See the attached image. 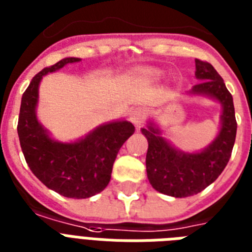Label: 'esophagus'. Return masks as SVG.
<instances>
[{
    "instance_id": "obj_1",
    "label": "esophagus",
    "mask_w": 252,
    "mask_h": 252,
    "mask_svg": "<svg viewBox=\"0 0 252 252\" xmlns=\"http://www.w3.org/2000/svg\"><path fill=\"white\" fill-rule=\"evenodd\" d=\"M129 119L134 126H137V128H140V126L144 124V122H145L146 119L145 108H142V107H136V108H133V110L130 111Z\"/></svg>"
}]
</instances>
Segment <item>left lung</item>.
<instances>
[{"label":"left lung","mask_w":252,"mask_h":252,"mask_svg":"<svg viewBox=\"0 0 252 252\" xmlns=\"http://www.w3.org/2000/svg\"><path fill=\"white\" fill-rule=\"evenodd\" d=\"M196 77L201 80L192 87V94H205L222 103V128L207 149L187 154L174 149L159 130L149 124L142 128L149 148L146 153V172L154 189L174 197L196 195L212 184L226 167L237 134L233 96L223 80L209 63L196 59Z\"/></svg>","instance_id":"left-lung-1"}]
</instances>
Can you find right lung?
<instances>
[{"instance_id": "right-lung-1", "label": "right lung", "mask_w": 252, "mask_h": 252, "mask_svg": "<svg viewBox=\"0 0 252 252\" xmlns=\"http://www.w3.org/2000/svg\"><path fill=\"white\" fill-rule=\"evenodd\" d=\"M77 61L80 59L66 57L33 77L22 96L17 129L22 152L33 175L65 197L86 199L102 192L110 183L116 156L134 133V126L128 122L104 124L73 144L49 138L35 115L39 82L47 73Z\"/></svg>"}]
</instances>
